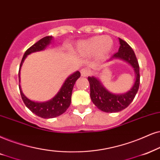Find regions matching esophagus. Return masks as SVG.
<instances>
[{"mask_svg": "<svg viewBox=\"0 0 160 160\" xmlns=\"http://www.w3.org/2000/svg\"><path fill=\"white\" fill-rule=\"evenodd\" d=\"M90 73H91L90 70L88 69V68H83L80 70V74H81L82 77H86V76L89 75Z\"/></svg>", "mask_w": 160, "mask_h": 160, "instance_id": "obj_1", "label": "esophagus"}]
</instances>
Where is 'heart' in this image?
<instances>
[{
    "mask_svg": "<svg viewBox=\"0 0 160 160\" xmlns=\"http://www.w3.org/2000/svg\"><path fill=\"white\" fill-rule=\"evenodd\" d=\"M113 41L109 37L94 36L78 44V51L85 54L96 53L98 58H102L108 55L112 51Z\"/></svg>",
    "mask_w": 160,
    "mask_h": 160,
    "instance_id": "obj_1",
    "label": "heart"
}]
</instances>
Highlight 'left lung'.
Segmentation results:
<instances>
[{
    "label": "left lung",
    "mask_w": 160,
    "mask_h": 160,
    "mask_svg": "<svg viewBox=\"0 0 160 160\" xmlns=\"http://www.w3.org/2000/svg\"><path fill=\"white\" fill-rule=\"evenodd\" d=\"M120 48L108 61L114 59H120L128 62L134 68L136 80L134 86L125 94H115L109 92L102 86L100 80L94 77H88L90 84V97L93 103L102 112L113 113L118 112L127 108L136 96L139 86V66L138 60L132 48L125 40L119 38Z\"/></svg>",
    "instance_id": "8db88e82"
}]
</instances>
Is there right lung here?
<instances>
[{"label":"right lung","instance_id":"1","mask_svg":"<svg viewBox=\"0 0 160 160\" xmlns=\"http://www.w3.org/2000/svg\"><path fill=\"white\" fill-rule=\"evenodd\" d=\"M52 40V36H46L42 39L38 40L37 43L32 45L31 47L26 50L22 58L21 65L19 68V72H18V78H19L20 82V71L24 60L29 54L33 52H40L44 50L46 46L51 43ZM80 77V73L79 71L74 72L68 77L67 79L63 82L62 86L59 92L54 97L52 100L46 101L43 102H38L30 100L23 94L21 89V86L19 83L20 92L22 100H23L24 104L29 109L30 111L37 116L42 117V118L48 119L54 118V117H58L67 110L71 104V99H72V89H73L74 85L77 81V80Z\"/></svg>","mask_w":160,"mask_h":160}]
</instances>
